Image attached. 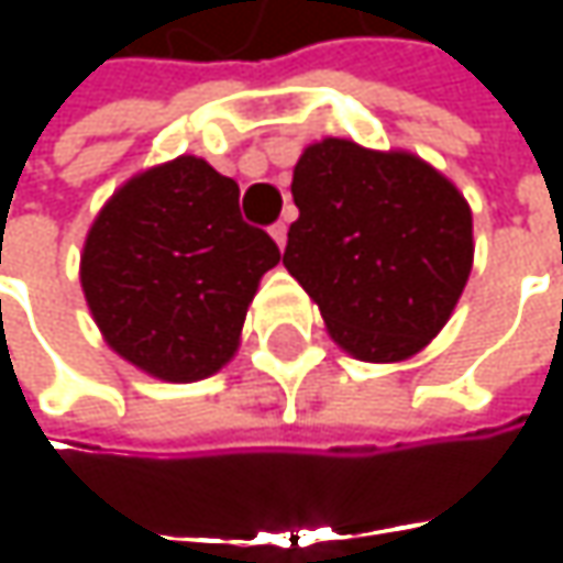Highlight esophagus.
Instances as JSON below:
<instances>
[{"instance_id":"34e87169","label":"esophagus","mask_w":563,"mask_h":563,"mask_svg":"<svg viewBox=\"0 0 563 563\" xmlns=\"http://www.w3.org/2000/svg\"><path fill=\"white\" fill-rule=\"evenodd\" d=\"M269 234L275 238V244H278V247H285V244H288V225H285V222H275V225L269 228Z\"/></svg>"}]
</instances>
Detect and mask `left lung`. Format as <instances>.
<instances>
[{
    "instance_id": "left-lung-1",
    "label": "left lung",
    "mask_w": 563,
    "mask_h": 563,
    "mask_svg": "<svg viewBox=\"0 0 563 563\" xmlns=\"http://www.w3.org/2000/svg\"><path fill=\"white\" fill-rule=\"evenodd\" d=\"M285 266L338 344L369 363L413 357L442 332L473 266L457 187L410 153L313 143L294 165Z\"/></svg>"
}]
</instances>
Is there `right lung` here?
<instances>
[{
  "instance_id": "right-lung-1",
  "label": "right lung",
  "mask_w": 563,
  "mask_h": 563,
  "mask_svg": "<svg viewBox=\"0 0 563 563\" xmlns=\"http://www.w3.org/2000/svg\"><path fill=\"white\" fill-rule=\"evenodd\" d=\"M238 185L197 156L150 168L87 234L80 285L106 341L168 382H197L238 351L263 272L282 250L247 225Z\"/></svg>"
}]
</instances>
